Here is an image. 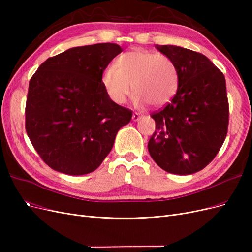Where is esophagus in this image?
Masks as SVG:
<instances>
[{
  "instance_id": "34e87169",
  "label": "esophagus",
  "mask_w": 252,
  "mask_h": 252,
  "mask_svg": "<svg viewBox=\"0 0 252 252\" xmlns=\"http://www.w3.org/2000/svg\"><path fill=\"white\" fill-rule=\"evenodd\" d=\"M140 118H141V114L138 113V112H134V113L132 114V121H133V122L139 121Z\"/></svg>"
}]
</instances>
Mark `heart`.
<instances>
[{
  "mask_svg": "<svg viewBox=\"0 0 252 252\" xmlns=\"http://www.w3.org/2000/svg\"><path fill=\"white\" fill-rule=\"evenodd\" d=\"M101 82L108 97L116 104H124L133 88L135 105L150 103L159 107L177 93L179 74L168 56L134 48L121 55L114 65L106 67Z\"/></svg>",
  "mask_w": 252,
  "mask_h": 252,
  "instance_id": "b5f03b06",
  "label": "heart"
}]
</instances>
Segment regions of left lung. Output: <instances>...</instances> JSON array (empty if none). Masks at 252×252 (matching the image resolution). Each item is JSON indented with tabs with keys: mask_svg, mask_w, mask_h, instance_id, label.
<instances>
[{
	"mask_svg": "<svg viewBox=\"0 0 252 252\" xmlns=\"http://www.w3.org/2000/svg\"><path fill=\"white\" fill-rule=\"evenodd\" d=\"M177 67L179 86L170 103L151 114L156 131L148 151L162 169L174 174L202 170L226 139L229 105L223 72L200 52L157 45Z\"/></svg>",
	"mask_w": 252,
	"mask_h": 252,
	"instance_id": "obj_1",
	"label": "left lung"
}]
</instances>
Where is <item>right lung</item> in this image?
<instances>
[{"instance_id": "add662e5", "label": "right lung", "mask_w": 252, "mask_h": 252, "mask_svg": "<svg viewBox=\"0 0 252 252\" xmlns=\"http://www.w3.org/2000/svg\"><path fill=\"white\" fill-rule=\"evenodd\" d=\"M121 52L113 43L73 47L47 59L30 79L26 132L53 170L94 171L130 122L132 111L112 102L101 82L103 70Z\"/></svg>"}]
</instances>
